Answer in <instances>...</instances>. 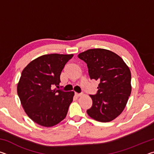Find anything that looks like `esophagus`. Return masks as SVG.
Listing matches in <instances>:
<instances>
[{
	"instance_id": "esophagus-1",
	"label": "esophagus",
	"mask_w": 154,
	"mask_h": 154,
	"mask_svg": "<svg viewBox=\"0 0 154 154\" xmlns=\"http://www.w3.org/2000/svg\"><path fill=\"white\" fill-rule=\"evenodd\" d=\"M75 95L77 97H79V96H81L82 94H79V93H75Z\"/></svg>"
}]
</instances>
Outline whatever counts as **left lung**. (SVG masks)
<instances>
[{
	"instance_id": "left-lung-1",
	"label": "left lung",
	"mask_w": 154,
	"mask_h": 154,
	"mask_svg": "<svg viewBox=\"0 0 154 154\" xmlns=\"http://www.w3.org/2000/svg\"><path fill=\"white\" fill-rule=\"evenodd\" d=\"M87 64L91 79L98 81V93L90 95L91 118L109 122L120 115L131 94V72L120 56L105 49H90L78 54Z\"/></svg>"
}]
</instances>
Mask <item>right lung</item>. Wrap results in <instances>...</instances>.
<instances>
[{
    "label": "right lung",
    "mask_w": 154,
    "mask_h": 154,
    "mask_svg": "<svg viewBox=\"0 0 154 154\" xmlns=\"http://www.w3.org/2000/svg\"><path fill=\"white\" fill-rule=\"evenodd\" d=\"M72 56L46 54L33 60L23 69L17 83V94L27 116L41 126H54L66 118L74 92L51 88L59 87L61 72Z\"/></svg>",
    "instance_id": "add662e5"
}]
</instances>
